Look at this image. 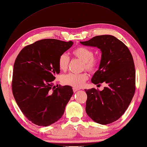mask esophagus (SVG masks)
<instances>
[{
	"label": "esophagus",
	"mask_w": 147,
	"mask_h": 147,
	"mask_svg": "<svg viewBox=\"0 0 147 147\" xmlns=\"http://www.w3.org/2000/svg\"><path fill=\"white\" fill-rule=\"evenodd\" d=\"M79 90V89H78V88H75V87H73V90L74 92H76L77 90Z\"/></svg>",
	"instance_id": "esophagus-1"
}]
</instances>
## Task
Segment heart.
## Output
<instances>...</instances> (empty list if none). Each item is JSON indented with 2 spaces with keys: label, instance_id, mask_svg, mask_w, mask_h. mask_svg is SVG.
Listing matches in <instances>:
<instances>
[{
  "label": "heart",
  "instance_id": "b5f03b06",
  "mask_svg": "<svg viewBox=\"0 0 147 147\" xmlns=\"http://www.w3.org/2000/svg\"><path fill=\"white\" fill-rule=\"evenodd\" d=\"M72 54L75 58H78L83 62V69L89 73H95L100 66V59L98 57L94 56V52L90 48L84 46H80L74 49ZM70 58L69 56L63 53L58 58V63L60 70L66 71L67 69ZM88 75L87 73L81 74L68 73L62 76V81L64 84L70 85L73 87L79 88L83 86L84 83L87 80Z\"/></svg>",
  "mask_w": 147,
  "mask_h": 147
}]
</instances>
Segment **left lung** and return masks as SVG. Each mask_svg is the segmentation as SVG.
I'll return each mask as SVG.
<instances>
[{"mask_svg": "<svg viewBox=\"0 0 147 147\" xmlns=\"http://www.w3.org/2000/svg\"><path fill=\"white\" fill-rule=\"evenodd\" d=\"M80 43L101 51L100 67L91 81L96 85H107L101 91L94 88L85 89L87 95L85 111L98 123H111L124 114L134 95L136 72L132 54L124 43L109 34L96 36Z\"/></svg>", "mask_w": 147, "mask_h": 147, "instance_id": "8db88e82", "label": "left lung"}]
</instances>
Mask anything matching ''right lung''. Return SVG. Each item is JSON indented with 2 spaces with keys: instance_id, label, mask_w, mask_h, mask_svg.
Wrapping results in <instances>:
<instances>
[{
  "instance_id": "obj_1",
  "label": "right lung",
  "mask_w": 147,
  "mask_h": 147,
  "mask_svg": "<svg viewBox=\"0 0 147 147\" xmlns=\"http://www.w3.org/2000/svg\"><path fill=\"white\" fill-rule=\"evenodd\" d=\"M73 42L43 39L20 51L13 65V96L28 120L47 127L62 118L73 94L71 86L53 87L55 75L60 73V55Z\"/></svg>"
}]
</instances>
